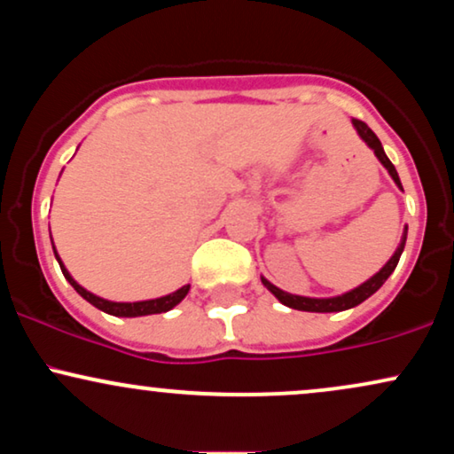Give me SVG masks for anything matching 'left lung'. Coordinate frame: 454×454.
Here are the masks:
<instances>
[{
	"label": "left lung",
	"mask_w": 454,
	"mask_h": 454,
	"mask_svg": "<svg viewBox=\"0 0 454 454\" xmlns=\"http://www.w3.org/2000/svg\"><path fill=\"white\" fill-rule=\"evenodd\" d=\"M352 123H354V128H356V132L361 134V138L364 140V143L369 145V147L373 149V153L378 155V160L382 161L384 168H387L388 173H390V176H393L395 184H397V185L401 187V181H399L397 170H395V166L390 164V160L387 158V153H384V149H382V143H380V138L376 137V134L372 132V128H369L364 121H361V119H352ZM405 237H408V228H405L403 239H401V243H399L397 252H395V256L390 258L387 264H384L382 270L373 275L372 279L364 281L363 286H358V288H354L352 293H346V294H341V296H333V299H307V296H296V294L284 293V290H279L278 286L269 284L267 279H262V284L267 286L270 293L278 296L281 303L288 305V307H293V309H301V311H320V314H328V311L350 309V307L361 305L364 299H369V296L376 293V290H380V286H382L384 281L388 279V275L393 273L395 267H397V262H399V258H401V252H403V247H405Z\"/></svg>",
	"instance_id": "obj_1"
}]
</instances>
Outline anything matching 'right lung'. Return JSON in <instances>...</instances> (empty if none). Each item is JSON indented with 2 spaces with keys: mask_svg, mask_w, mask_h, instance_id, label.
<instances>
[{
  "mask_svg": "<svg viewBox=\"0 0 454 454\" xmlns=\"http://www.w3.org/2000/svg\"><path fill=\"white\" fill-rule=\"evenodd\" d=\"M55 249V247H53ZM55 258L59 260L55 252ZM59 267H61V273H64V278L70 281L72 286H74V290L78 294L82 296V299L90 301L91 305H96L98 309L106 311V314L111 316H123V317H134V316H149V314H161V311H168L173 309L176 303H181V301L185 299L187 290H190V286H184V288H179L176 293L168 294V296H161V299H153V301H138V303H113V301H106V299H100V296L87 293L82 286H78L74 279L70 278V273H67L64 264H61L59 260Z\"/></svg>",
  "mask_w": 454,
  "mask_h": 454,
  "instance_id": "right-lung-1",
  "label": "right lung"
}]
</instances>
